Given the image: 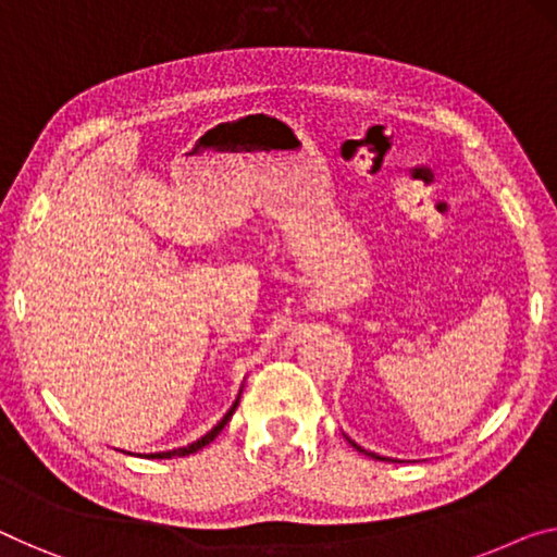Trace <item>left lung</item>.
I'll list each match as a JSON object with an SVG mask.
<instances>
[{
  "mask_svg": "<svg viewBox=\"0 0 557 557\" xmlns=\"http://www.w3.org/2000/svg\"><path fill=\"white\" fill-rule=\"evenodd\" d=\"M347 440H350V437H347ZM350 445H352V447H358V450H360V453H364V455H370V458H375V460H385V458H380V455H375V453H368V450H362V447H360L358 443H352V440H350Z\"/></svg>",
  "mask_w": 557,
  "mask_h": 557,
  "instance_id": "1",
  "label": "left lung"
}]
</instances>
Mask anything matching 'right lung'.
I'll return each mask as SVG.
<instances>
[{
    "label": "right lung",
    "mask_w": 557,
    "mask_h": 557,
    "mask_svg": "<svg viewBox=\"0 0 557 557\" xmlns=\"http://www.w3.org/2000/svg\"><path fill=\"white\" fill-rule=\"evenodd\" d=\"M237 403H239V397H237V400H235V405H232V408L225 412V418H222L220 422H218V425H214L212 430H210V433H207L205 437H199L197 440V443H193V445H187V447H177V450H164V453H149V455H145V458H157V460H168V458H185V455H193V453H197V450H202V447L205 445H210L212 443V440L214 437H218L220 433H222V428H225L227 425V422H230V418H232V412H235L237 410Z\"/></svg>",
    "instance_id": "add662e5"
}]
</instances>
